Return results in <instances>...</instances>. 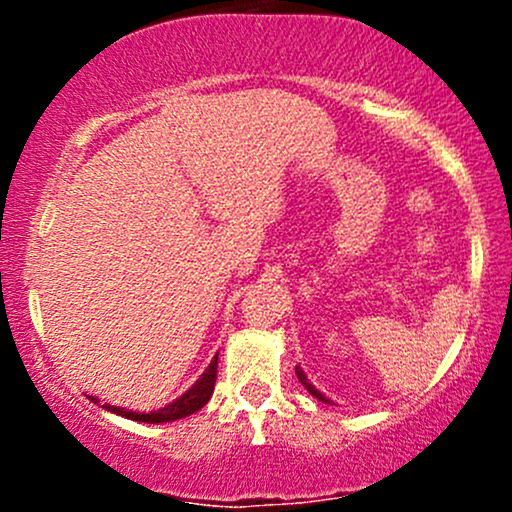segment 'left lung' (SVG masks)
I'll use <instances>...</instances> for the list:
<instances>
[{
	"instance_id": "obj_1",
	"label": "left lung",
	"mask_w": 512,
	"mask_h": 512,
	"mask_svg": "<svg viewBox=\"0 0 512 512\" xmlns=\"http://www.w3.org/2000/svg\"><path fill=\"white\" fill-rule=\"evenodd\" d=\"M296 375H298V380H301V385L305 387V390H308V392H310V395H313V397H317V399H320V402H330V399H325V395H322V392H320V390H315V387L308 383V378H305V373H303V368H301V366H296Z\"/></svg>"
}]
</instances>
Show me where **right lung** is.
Returning <instances> with one entry per match:
<instances>
[{"label": "right lung", "mask_w": 512, "mask_h": 512, "mask_svg": "<svg viewBox=\"0 0 512 512\" xmlns=\"http://www.w3.org/2000/svg\"><path fill=\"white\" fill-rule=\"evenodd\" d=\"M216 366H219V356H216L214 361L209 363V368L204 370L202 378H199L197 383L185 392V395H182L180 399H175V402H170L168 407H163V409L149 411V414H146V411H144V414H139V411H129V409L115 407V404H103V409L113 411V414L125 416V419L144 421V424H163V421L185 419V416L195 414V411L202 409L204 404H207L211 399V392H214V383H216ZM93 402H98V399L93 397Z\"/></svg>", "instance_id": "1"}]
</instances>
